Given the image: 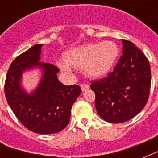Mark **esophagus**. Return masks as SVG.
I'll list each match as a JSON object with an SVG mask.
<instances>
[{"mask_svg": "<svg viewBox=\"0 0 158 158\" xmlns=\"http://www.w3.org/2000/svg\"><path fill=\"white\" fill-rule=\"evenodd\" d=\"M90 87V85H88V84H85V83H83L81 85V90L82 91H85V90H87Z\"/></svg>", "mask_w": 158, "mask_h": 158, "instance_id": "34e87169", "label": "esophagus"}]
</instances>
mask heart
<instances>
[{"instance_id": "b5f03b06", "label": "heart", "mask_w": 158, "mask_h": 158, "mask_svg": "<svg viewBox=\"0 0 158 158\" xmlns=\"http://www.w3.org/2000/svg\"><path fill=\"white\" fill-rule=\"evenodd\" d=\"M118 49L112 41L105 40L99 44H85L66 51L63 59L57 60L56 65L63 73H72V67L82 68L85 75L99 77L110 70Z\"/></svg>"}]
</instances>
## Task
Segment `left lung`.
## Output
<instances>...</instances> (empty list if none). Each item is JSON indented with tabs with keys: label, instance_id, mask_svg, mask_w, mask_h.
<instances>
[{
	"label": "left lung",
	"instance_id": "obj_1",
	"mask_svg": "<svg viewBox=\"0 0 158 158\" xmlns=\"http://www.w3.org/2000/svg\"><path fill=\"white\" fill-rule=\"evenodd\" d=\"M122 56L112 73L91 82L97 113L109 123L131 119L146 106L151 68L146 56L129 40H122Z\"/></svg>",
	"mask_w": 158,
	"mask_h": 158
}]
</instances>
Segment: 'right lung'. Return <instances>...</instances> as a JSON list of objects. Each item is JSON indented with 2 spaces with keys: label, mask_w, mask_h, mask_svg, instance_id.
<instances>
[{
  "label": "right lung",
  "mask_w": 158,
  "mask_h": 158,
  "mask_svg": "<svg viewBox=\"0 0 158 158\" xmlns=\"http://www.w3.org/2000/svg\"><path fill=\"white\" fill-rule=\"evenodd\" d=\"M43 44H35L12 62L5 82V95L13 113L23 125L40 134H56L70 121L73 103L81 92L78 85H66L57 79L59 69L40 62ZM40 68L43 76L38 87L29 94L22 89L24 71Z\"/></svg>",
  "instance_id": "add662e5"
}]
</instances>
